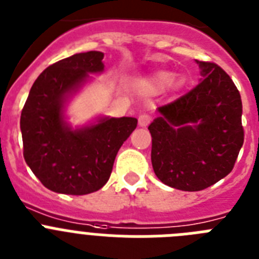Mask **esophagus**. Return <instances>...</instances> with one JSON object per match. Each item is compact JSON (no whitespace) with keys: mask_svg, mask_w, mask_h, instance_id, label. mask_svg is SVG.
<instances>
[{"mask_svg":"<svg viewBox=\"0 0 259 259\" xmlns=\"http://www.w3.org/2000/svg\"><path fill=\"white\" fill-rule=\"evenodd\" d=\"M138 122H139V126H147L148 123L151 122V116H150V114H147V113H143V114H141V116H139V118H138Z\"/></svg>","mask_w":259,"mask_h":259,"instance_id":"34e87169","label":"esophagus"}]
</instances>
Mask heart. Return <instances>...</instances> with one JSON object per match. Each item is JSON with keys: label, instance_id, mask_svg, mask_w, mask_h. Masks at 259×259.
<instances>
[{"label": "heart", "instance_id": "1", "mask_svg": "<svg viewBox=\"0 0 259 259\" xmlns=\"http://www.w3.org/2000/svg\"><path fill=\"white\" fill-rule=\"evenodd\" d=\"M183 84V80L173 75V73L167 70H159L152 73L151 75L146 76L138 82L139 90L146 95H156L164 90L180 89Z\"/></svg>", "mask_w": 259, "mask_h": 259}]
</instances>
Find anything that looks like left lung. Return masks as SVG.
I'll use <instances>...</instances> for the list:
<instances>
[{
  "mask_svg": "<svg viewBox=\"0 0 259 259\" xmlns=\"http://www.w3.org/2000/svg\"><path fill=\"white\" fill-rule=\"evenodd\" d=\"M197 64L203 79L157 108L160 116L148 126L155 175L184 192L203 190L231 173L244 143L237 87L217 64Z\"/></svg>",
  "mask_w": 259,
  "mask_h": 259,
  "instance_id": "obj_1",
  "label": "left lung"
}]
</instances>
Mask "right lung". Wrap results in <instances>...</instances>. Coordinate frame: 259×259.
Wrapping results in <instances>:
<instances>
[{
  "label": "right lung",
  "mask_w": 259,
  "mask_h": 259,
  "mask_svg": "<svg viewBox=\"0 0 259 259\" xmlns=\"http://www.w3.org/2000/svg\"><path fill=\"white\" fill-rule=\"evenodd\" d=\"M104 53L86 52L51 65L31 87L21 114L23 156L40 183L62 194L94 193L111 177L116 155L137 127L134 117L100 118L71 130L62 108L67 94L104 69Z\"/></svg>",
  "instance_id": "right-lung-1"
}]
</instances>
